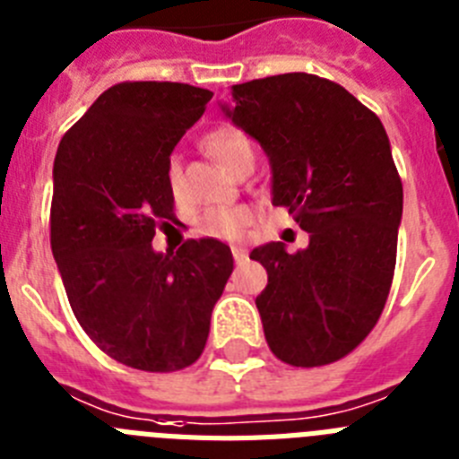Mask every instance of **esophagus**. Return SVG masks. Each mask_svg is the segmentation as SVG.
<instances>
[{"mask_svg": "<svg viewBox=\"0 0 459 459\" xmlns=\"http://www.w3.org/2000/svg\"><path fill=\"white\" fill-rule=\"evenodd\" d=\"M233 258L238 265H242V263L247 261V249L245 247H233Z\"/></svg>", "mask_w": 459, "mask_h": 459, "instance_id": "34e87169", "label": "esophagus"}]
</instances>
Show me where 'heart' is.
Listing matches in <instances>:
<instances>
[{
	"mask_svg": "<svg viewBox=\"0 0 459 459\" xmlns=\"http://www.w3.org/2000/svg\"><path fill=\"white\" fill-rule=\"evenodd\" d=\"M203 145L230 173L240 163L254 159L252 141L240 129H235V126H217V129H212L203 138ZM169 186L173 194H178V189H180V169H178L175 161L169 163ZM249 221H252V212L242 205L212 207V210H207L201 217V230L205 235H212V238L233 240V238H238L247 229Z\"/></svg>",
	"mask_w": 459,
	"mask_h": 459,
	"instance_id": "heart-1",
	"label": "heart"
}]
</instances>
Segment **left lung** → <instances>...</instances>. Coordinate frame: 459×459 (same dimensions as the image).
Segmentation results:
<instances>
[{"mask_svg": "<svg viewBox=\"0 0 459 459\" xmlns=\"http://www.w3.org/2000/svg\"><path fill=\"white\" fill-rule=\"evenodd\" d=\"M224 113L273 166V205L309 233L249 258L268 273L256 298L270 351L293 368L349 356L388 300L402 219V180L381 119L328 78L281 74L233 85Z\"/></svg>", "mask_w": 459, "mask_h": 459, "instance_id": "8db88e82", "label": "left lung"}]
</instances>
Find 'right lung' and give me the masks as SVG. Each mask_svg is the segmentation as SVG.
<instances>
[{
  "label": "right lung",
  "instance_id": "add662e5",
  "mask_svg": "<svg viewBox=\"0 0 459 459\" xmlns=\"http://www.w3.org/2000/svg\"><path fill=\"white\" fill-rule=\"evenodd\" d=\"M212 91L185 82H117L57 147L50 247L81 328L113 360L178 372L201 358L233 273L229 245L201 238L152 249L175 219L173 147Z\"/></svg>",
  "mask_w": 459,
  "mask_h": 459
}]
</instances>
